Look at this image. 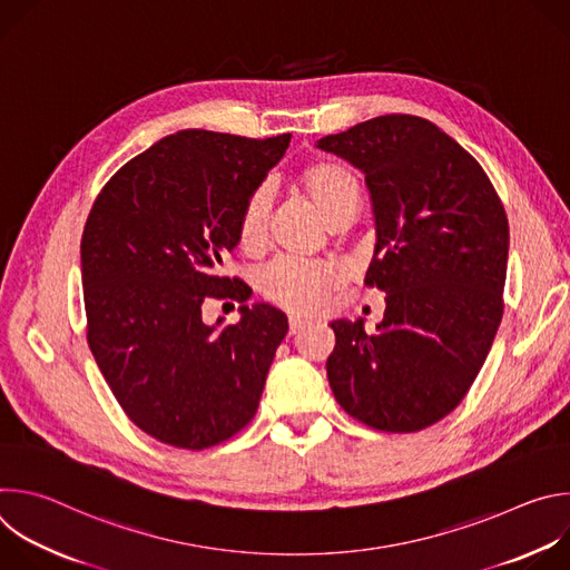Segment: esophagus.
I'll return each instance as SVG.
<instances>
[{"mask_svg": "<svg viewBox=\"0 0 570 570\" xmlns=\"http://www.w3.org/2000/svg\"><path fill=\"white\" fill-rule=\"evenodd\" d=\"M304 327H306V320L295 317V315L288 320V332H291V334H297V332H302Z\"/></svg>", "mask_w": 570, "mask_h": 570, "instance_id": "esophagus-1", "label": "esophagus"}]
</instances>
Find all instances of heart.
<instances>
[{"label":"heart","mask_w":570,"mask_h":570,"mask_svg":"<svg viewBox=\"0 0 570 570\" xmlns=\"http://www.w3.org/2000/svg\"><path fill=\"white\" fill-rule=\"evenodd\" d=\"M304 185L327 218L334 216L341 207L358 205L361 200V185L356 176L347 167L338 165V161H322V165L311 167L304 174ZM271 203V183H262L248 196L238 220L240 246L257 248L266 238ZM341 279L343 273L334 262L302 259L288 255L275 257L257 275L259 291L271 302L295 313H313L322 308L327 293L338 286Z\"/></svg>","instance_id":"heart-1"}]
</instances>
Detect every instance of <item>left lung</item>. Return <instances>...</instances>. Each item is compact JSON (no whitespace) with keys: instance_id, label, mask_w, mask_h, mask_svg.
Instances as JSON below:
<instances>
[{"instance_id":"8db88e82","label":"left lung","mask_w":570,"mask_h":570,"mask_svg":"<svg viewBox=\"0 0 570 570\" xmlns=\"http://www.w3.org/2000/svg\"><path fill=\"white\" fill-rule=\"evenodd\" d=\"M365 174L376 248L365 275L385 293L376 334L336 320L327 376L370 429L415 433L446 417L475 381L503 317L510 225L482 167L429 119L383 115L327 135Z\"/></svg>"}]
</instances>
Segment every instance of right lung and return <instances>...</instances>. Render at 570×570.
Instances as JSON below:
<instances>
[{
    "mask_svg": "<svg viewBox=\"0 0 570 570\" xmlns=\"http://www.w3.org/2000/svg\"><path fill=\"white\" fill-rule=\"evenodd\" d=\"M288 141L180 130L126 161L90 209L80 238L88 345L128 420L169 446H216L259 409L286 315L240 306L216 332L203 304L253 295L223 266L243 205Z\"/></svg>",
    "mask_w": 570,
    "mask_h": 570,
    "instance_id": "1",
    "label": "right lung"
}]
</instances>
